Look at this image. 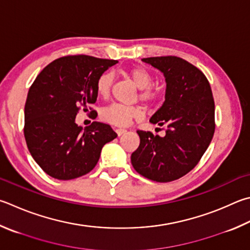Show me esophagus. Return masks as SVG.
Segmentation results:
<instances>
[{"mask_svg":"<svg viewBox=\"0 0 250 250\" xmlns=\"http://www.w3.org/2000/svg\"><path fill=\"white\" fill-rule=\"evenodd\" d=\"M126 132L125 129H122V128H118L116 129V133L118 134V137H121L122 134H125Z\"/></svg>","mask_w":250,"mask_h":250,"instance_id":"obj_1","label":"esophagus"}]
</instances>
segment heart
<instances>
[{"mask_svg": "<svg viewBox=\"0 0 250 250\" xmlns=\"http://www.w3.org/2000/svg\"><path fill=\"white\" fill-rule=\"evenodd\" d=\"M126 75L134 82V84L141 88L140 98L148 105L156 104L162 96L161 90L152 87L153 75L145 67H133L126 71ZM113 84V73L110 71L104 72L96 81V92L98 96L107 98L110 95ZM144 116V110L141 106H126L122 104H111L104 108L102 111V119L108 124L125 126L131 124L133 119H140Z\"/></svg>", "mask_w": 250, "mask_h": 250, "instance_id": "obj_1", "label": "heart"}]
</instances>
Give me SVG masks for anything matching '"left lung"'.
I'll list each match as a JSON object with an SVG mask.
<instances>
[{
	"label": "left lung",
	"mask_w": 250,
	"mask_h": 250,
	"mask_svg": "<svg viewBox=\"0 0 250 250\" xmlns=\"http://www.w3.org/2000/svg\"><path fill=\"white\" fill-rule=\"evenodd\" d=\"M142 61L165 76V102L149 122L167 125V130L163 138L138 130L140 145L131 163L145 178L168 183L193 169L210 145L215 130L214 99L206 75L184 59L167 56Z\"/></svg>",
	"instance_id": "obj_1"
}]
</instances>
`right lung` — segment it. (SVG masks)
Here are the masks:
<instances>
[{
  "label": "right lung",
  "instance_id": "1",
  "mask_svg": "<svg viewBox=\"0 0 250 250\" xmlns=\"http://www.w3.org/2000/svg\"><path fill=\"white\" fill-rule=\"evenodd\" d=\"M118 61L66 56L52 61L30 86L24 135L36 163L49 176L70 180L96 166L104 145L117 138L109 125L94 121L83 130L75 117L97 101L96 81ZM96 118V116H95Z\"/></svg>",
  "mask_w": 250,
  "mask_h": 250
}]
</instances>
